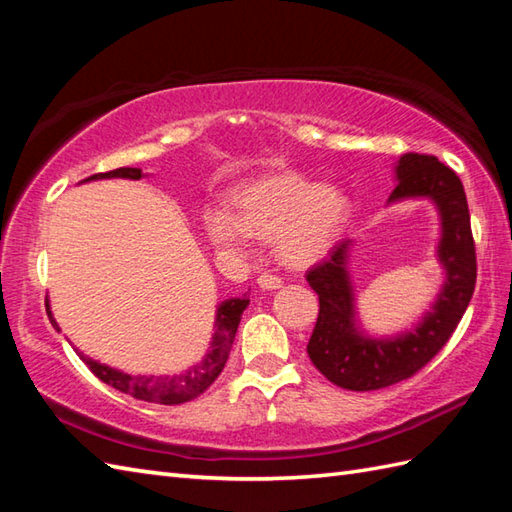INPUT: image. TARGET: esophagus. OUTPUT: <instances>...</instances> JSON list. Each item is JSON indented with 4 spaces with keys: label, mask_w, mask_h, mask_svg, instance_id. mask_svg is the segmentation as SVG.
<instances>
[{
    "label": "esophagus",
    "mask_w": 512,
    "mask_h": 512,
    "mask_svg": "<svg viewBox=\"0 0 512 512\" xmlns=\"http://www.w3.org/2000/svg\"><path fill=\"white\" fill-rule=\"evenodd\" d=\"M257 286L262 288V290H277V288H281L284 286V281H281V277H277V275H262L257 279Z\"/></svg>",
    "instance_id": "esophagus-1"
}]
</instances>
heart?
Instances as JSON below:
<instances>
[{
    "label": "heart",
    "mask_w": 512,
    "mask_h": 512,
    "mask_svg": "<svg viewBox=\"0 0 512 512\" xmlns=\"http://www.w3.org/2000/svg\"><path fill=\"white\" fill-rule=\"evenodd\" d=\"M350 217L345 195L319 187L297 173H277L248 184L233 200V213L213 209L204 231L220 255L246 253V237L277 242L279 257L290 266H310L336 244Z\"/></svg>",
    "instance_id": "1"
}]
</instances>
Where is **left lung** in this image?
Segmentation results:
<instances>
[{"mask_svg": "<svg viewBox=\"0 0 512 512\" xmlns=\"http://www.w3.org/2000/svg\"><path fill=\"white\" fill-rule=\"evenodd\" d=\"M396 180L389 202L429 198L436 204L442 224L438 259L447 279L416 328L372 339L356 325L354 288L347 273L352 239H343L325 262L308 270V284L319 295V319L308 356L330 383L350 391L383 389L416 374L451 339L475 290V242L462 180L427 154L400 156Z\"/></svg>", "mask_w": 512, "mask_h": 512, "instance_id": "left-lung-1", "label": "left lung"}]
</instances>
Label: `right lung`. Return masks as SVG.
Here are the masks:
<instances>
[{"instance_id":"obj_1","label":"right lung","mask_w":512,"mask_h":512,"mask_svg":"<svg viewBox=\"0 0 512 512\" xmlns=\"http://www.w3.org/2000/svg\"><path fill=\"white\" fill-rule=\"evenodd\" d=\"M103 178L140 180L143 178V171L134 169V167H121V169H114L107 173H94V176L85 178L83 182L103 180ZM248 303H250V299L246 295H242V297L226 299L220 303V306H217L215 334L211 339L209 352H206V356L198 365H193L191 369H187V372L178 374V376H132V374L121 372V369H114L110 365L94 361V358L85 356L79 350H76V354L81 356V361L90 367V372L96 378H101L103 383L112 385L118 391H123V394H129L138 400L158 402V405H180V402H189L193 398H198L200 394H204V391L215 383V378L222 374V369L228 361V354H231L239 319H242V312L246 310ZM46 310H48V317H50V323L54 325V330L59 332V325H57V321H54L48 303H46Z\"/></svg>"}]
</instances>
